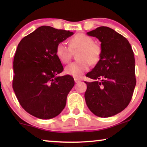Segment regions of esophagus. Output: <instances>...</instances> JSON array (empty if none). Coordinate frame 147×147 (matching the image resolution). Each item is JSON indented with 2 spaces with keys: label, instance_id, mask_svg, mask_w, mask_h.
Instances as JSON below:
<instances>
[{
  "label": "esophagus",
  "instance_id": "esophagus-1",
  "mask_svg": "<svg viewBox=\"0 0 147 147\" xmlns=\"http://www.w3.org/2000/svg\"><path fill=\"white\" fill-rule=\"evenodd\" d=\"M74 81H75L76 83H78V82H79L80 81V80L78 79V78H74Z\"/></svg>",
  "mask_w": 147,
  "mask_h": 147
}]
</instances>
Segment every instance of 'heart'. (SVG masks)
<instances>
[{
    "instance_id": "b5f03b06",
    "label": "heart",
    "mask_w": 147,
    "mask_h": 147,
    "mask_svg": "<svg viewBox=\"0 0 147 147\" xmlns=\"http://www.w3.org/2000/svg\"><path fill=\"white\" fill-rule=\"evenodd\" d=\"M69 46L59 43L56 47L55 53L60 61L67 63L71 59L72 51L80 49L78 53L79 61L73 62L66 66L65 71L67 75L80 78L89 69L90 63L96 65L100 61L102 49L98 44L94 43L93 38L84 33H78L69 39Z\"/></svg>"
}]
</instances>
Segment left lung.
Segmentation results:
<instances>
[{
  "label": "left lung",
  "instance_id": "8db88e82",
  "mask_svg": "<svg viewBox=\"0 0 147 147\" xmlns=\"http://www.w3.org/2000/svg\"><path fill=\"white\" fill-rule=\"evenodd\" d=\"M101 42L100 61L86 76L85 92L88 108L96 116L110 117L129 104L136 86L135 59L131 45L125 37L111 28L100 27L88 32Z\"/></svg>",
  "mask_w": 147,
  "mask_h": 147
}]
</instances>
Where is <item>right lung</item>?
I'll return each instance as SVG.
<instances>
[{
	"mask_svg": "<svg viewBox=\"0 0 147 147\" xmlns=\"http://www.w3.org/2000/svg\"><path fill=\"white\" fill-rule=\"evenodd\" d=\"M73 32L42 26L21 39L13 61V88L24 110L40 119H50L65 108L74 86L56 55L57 45Z\"/></svg>",
	"mask_w": 147,
	"mask_h": 147,
	"instance_id": "add662e5",
	"label": "right lung"
}]
</instances>
